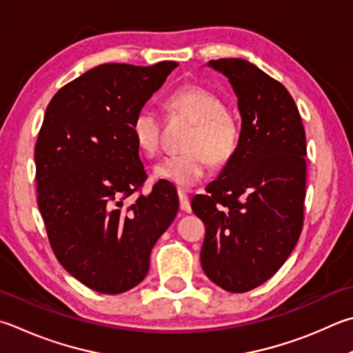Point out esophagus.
<instances>
[{
    "label": "esophagus",
    "mask_w": 353,
    "mask_h": 353,
    "mask_svg": "<svg viewBox=\"0 0 353 353\" xmlns=\"http://www.w3.org/2000/svg\"><path fill=\"white\" fill-rule=\"evenodd\" d=\"M177 196H179V203H181V210H182V211H190V210H191V205H190L188 194L185 193V191L179 190V191H177Z\"/></svg>",
    "instance_id": "obj_1"
}]
</instances>
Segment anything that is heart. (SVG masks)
Listing matches in <instances>:
<instances>
[{
  "label": "heart",
  "mask_w": 353,
  "mask_h": 353,
  "mask_svg": "<svg viewBox=\"0 0 353 353\" xmlns=\"http://www.w3.org/2000/svg\"><path fill=\"white\" fill-rule=\"evenodd\" d=\"M168 103L174 111L194 121L187 148L181 154H168L152 168L157 179L171 182L181 188H191L208 170L210 160L222 163L232 157L239 139L238 125L225 112V105L208 89L185 86L171 94ZM160 121L154 108L142 106L131 120V134L139 151L152 157L159 150Z\"/></svg>",
  "instance_id": "obj_1"
}]
</instances>
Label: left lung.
<instances>
[{"label": "left lung", "mask_w": 353, "mask_h": 353, "mask_svg": "<svg viewBox=\"0 0 353 353\" xmlns=\"http://www.w3.org/2000/svg\"><path fill=\"white\" fill-rule=\"evenodd\" d=\"M208 66L228 79L242 123L232 157L191 208L207 230L205 274L223 290L243 293L270 279L299 239L305 132L292 95L253 63L219 59Z\"/></svg>", "instance_id": "obj_1"}]
</instances>
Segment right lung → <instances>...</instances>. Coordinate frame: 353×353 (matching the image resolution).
Returning a JSON list of instances; mask_svg holds the SVG:
<instances>
[{
	"label": "right lung",
	"instance_id": "right-lung-1",
	"mask_svg": "<svg viewBox=\"0 0 353 353\" xmlns=\"http://www.w3.org/2000/svg\"><path fill=\"white\" fill-rule=\"evenodd\" d=\"M179 66L106 63L57 92L35 145L38 208L57 259L75 279L106 294L145 279L157 239L174 221L177 193L146 172L131 120Z\"/></svg>",
	"mask_w": 353,
	"mask_h": 353
}]
</instances>
